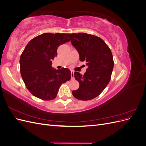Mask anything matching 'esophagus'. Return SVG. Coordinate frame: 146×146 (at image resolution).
<instances>
[{"instance_id": "1", "label": "esophagus", "mask_w": 146, "mask_h": 146, "mask_svg": "<svg viewBox=\"0 0 146 146\" xmlns=\"http://www.w3.org/2000/svg\"><path fill=\"white\" fill-rule=\"evenodd\" d=\"M70 74H71V78L74 79V71H73V70H71V72H70Z\"/></svg>"}]
</instances>
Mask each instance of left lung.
<instances>
[{"instance_id":"8db88e82","label":"left lung","mask_w":146,"mask_h":146,"mask_svg":"<svg viewBox=\"0 0 146 146\" xmlns=\"http://www.w3.org/2000/svg\"><path fill=\"white\" fill-rule=\"evenodd\" d=\"M72 46L79 54L80 60L85 61L88 68L84 75L75 72L74 76L80 84L72 91L74 98L89 100L98 97L110 81L114 61L108 46L100 38L86 33H68Z\"/></svg>"}]
</instances>
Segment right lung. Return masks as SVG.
Returning a JSON list of instances; mask_svg holds the SVG:
<instances>
[{
    "instance_id": "add662e5",
    "label": "right lung",
    "mask_w": 146,
    "mask_h": 146,
    "mask_svg": "<svg viewBox=\"0 0 146 146\" xmlns=\"http://www.w3.org/2000/svg\"><path fill=\"white\" fill-rule=\"evenodd\" d=\"M70 40L66 33H46L33 38L20 57V70L28 90L44 100L54 99L61 84L71 77L70 70L52 67L57 48Z\"/></svg>"
}]
</instances>
